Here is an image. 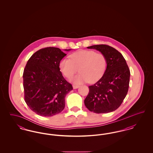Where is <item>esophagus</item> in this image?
<instances>
[{
  "label": "esophagus",
  "mask_w": 153,
  "mask_h": 153,
  "mask_svg": "<svg viewBox=\"0 0 153 153\" xmlns=\"http://www.w3.org/2000/svg\"><path fill=\"white\" fill-rule=\"evenodd\" d=\"M79 87V86H78V85H73V89H77Z\"/></svg>",
  "instance_id": "esophagus-1"
}]
</instances>
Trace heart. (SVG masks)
I'll list each match as a JSON object with an SVG mask.
<instances>
[{
  "instance_id": "heart-1",
  "label": "heart",
  "mask_w": 153,
  "mask_h": 153,
  "mask_svg": "<svg viewBox=\"0 0 153 153\" xmlns=\"http://www.w3.org/2000/svg\"><path fill=\"white\" fill-rule=\"evenodd\" d=\"M71 59L64 58L59 62L62 74L71 79L78 71L80 73L72 79L74 84L88 82L94 83L100 80L105 73L107 60L104 54L91 50L77 51L71 55Z\"/></svg>"
}]
</instances>
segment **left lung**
<instances>
[{"label":"left lung","mask_w":153,"mask_h":153,"mask_svg":"<svg viewBox=\"0 0 153 153\" xmlns=\"http://www.w3.org/2000/svg\"><path fill=\"white\" fill-rule=\"evenodd\" d=\"M105 55L107 69L102 78L89 86V92L84 104L88 109L96 114L115 111L126 97L129 87L130 72L122 54L115 48L106 45L87 47Z\"/></svg>","instance_id":"8db88e82"}]
</instances>
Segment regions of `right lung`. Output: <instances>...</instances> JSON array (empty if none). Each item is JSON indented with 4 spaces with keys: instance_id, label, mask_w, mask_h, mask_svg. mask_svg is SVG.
I'll return each instance as SVG.
<instances>
[{
    "instance_id": "add662e5",
    "label": "right lung",
    "mask_w": 153,
    "mask_h": 153,
    "mask_svg": "<svg viewBox=\"0 0 153 153\" xmlns=\"http://www.w3.org/2000/svg\"><path fill=\"white\" fill-rule=\"evenodd\" d=\"M66 55L58 48L41 49L31 56L25 66V100L38 115L52 117L65 108L66 95L73 89L59 68V61Z\"/></svg>"
}]
</instances>
